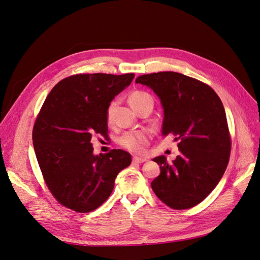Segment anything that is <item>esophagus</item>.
<instances>
[{"instance_id":"obj_1","label":"esophagus","mask_w":260,"mask_h":260,"mask_svg":"<svg viewBox=\"0 0 260 260\" xmlns=\"http://www.w3.org/2000/svg\"><path fill=\"white\" fill-rule=\"evenodd\" d=\"M145 161H146V158H143V157H137V156H134V157H133V163H136V164L144 163Z\"/></svg>"}]
</instances>
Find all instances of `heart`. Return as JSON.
Here are the masks:
<instances>
[{"label": "heart", "mask_w": 260, "mask_h": 260, "mask_svg": "<svg viewBox=\"0 0 260 260\" xmlns=\"http://www.w3.org/2000/svg\"><path fill=\"white\" fill-rule=\"evenodd\" d=\"M147 101H152L151 95L150 93H147L145 91H141V90L133 91L128 97V102L131 104V106L134 109H136L141 104L145 103ZM116 105H117V102L113 101L110 102L107 106V109H106L107 123H112ZM150 141H151L150 132L137 131V132H128V133L124 134L120 137L119 144L123 147H125L126 150H128L133 153L141 154L145 152L146 147L148 146V144H150Z\"/></svg>", "instance_id": "1"}]
</instances>
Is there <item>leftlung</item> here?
Returning <instances> with one entry per match:
<instances>
[{
  "label": "left lung",
  "instance_id": "1",
  "mask_svg": "<svg viewBox=\"0 0 260 260\" xmlns=\"http://www.w3.org/2000/svg\"><path fill=\"white\" fill-rule=\"evenodd\" d=\"M136 84L161 99L162 133L179 142L180 155L172 163L164 155L153 159L161 173L152 189L170 208L194 207L217 186L229 162L231 137L221 99L204 82L173 71L140 76Z\"/></svg>",
  "mask_w": 260,
  "mask_h": 260
}]
</instances>
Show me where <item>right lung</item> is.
<instances>
[{
    "label": "right lung",
    "mask_w": 260,
    "mask_h": 260,
    "mask_svg": "<svg viewBox=\"0 0 260 260\" xmlns=\"http://www.w3.org/2000/svg\"><path fill=\"white\" fill-rule=\"evenodd\" d=\"M134 76L73 75L47 96L32 141L43 180L63 207L80 213L101 207L113 192L116 176L131 164V154L123 150L93 155L90 141L96 134L107 139V106Z\"/></svg>",
    "instance_id": "obj_1"
}]
</instances>
